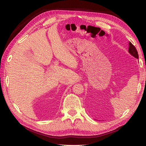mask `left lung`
Returning <instances> with one entry per match:
<instances>
[{"mask_svg":"<svg viewBox=\"0 0 146 146\" xmlns=\"http://www.w3.org/2000/svg\"><path fill=\"white\" fill-rule=\"evenodd\" d=\"M129 52L133 56H134L135 58H138V51L136 49L135 47L132 43L129 42Z\"/></svg>","mask_w":146,"mask_h":146,"instance_id":"1","label":"left lung"}]
</instances>
